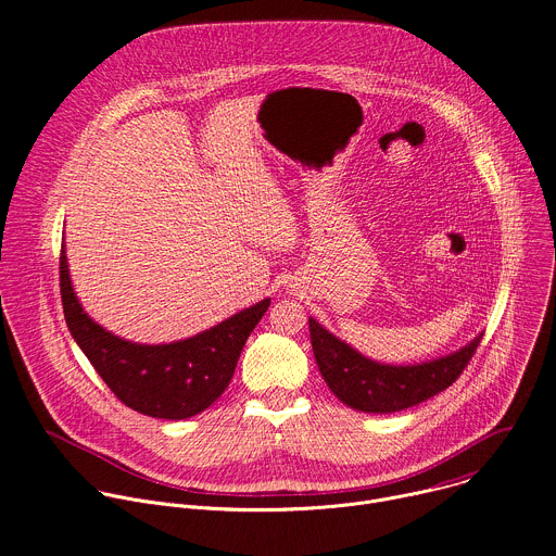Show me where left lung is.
I'll return each instance as SVG.
<instances>
[{"label": "left lung", "instance_id": "left-lung-1", "mask_svg": "<svg viewBox=\"0 0 556 556\" xmlns=\"http://www.w3.org/2000/svg\"><path fill=\"white\" fill-rule=\"evenodd\" d=\"M309 321L312 352L321 376L341 403L367 414H391L433 399L457 380L482 343L480 334L466 348L422 365H380Z\"/></svg>", "mask_w": 556, "mask_h": 556}]
</instances>
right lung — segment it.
I'll use <instances>...</instances> for the list:
<instances>
[{"label":"right lung","mask_w":556,"mask_h":556,"mask_svg":"<svg viewBox=\"0 0 556 556\" xmlns=\"http://www.w3.org/2000/svg\"><path fill=\"white\" fill-rule=\"evenodd\" d=\"M59 281L67 330L105 384L129 409L165 420L191 418L219 399L247 339L270 305V299H264L178 343L140 345L110 334L84 312L70 283L63 249Z\"/></svg>","instance_id":"right-lung-1"}]
</instances>
